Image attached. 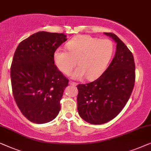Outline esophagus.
<instances>
[{
	"mask_svg": "<svg viewBox=\"0 0 151 151\" xmlns=\"http://www.w3.org/2000/svg\"><path fill=\"white\" fill-rule=\"evenodd\" d=\"M69 84L70 85H72V86H76V85H77V83H75V82H73V81H69Z\"/></svg>",
	"mask_w": 151,
	"mask_h": 151,
	"instance_id": "obj_1",
	"label": "esophagus"
}]
</instances>
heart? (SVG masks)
Returning a JSON list of instances; mask_svg holds the SVG:
<instances>
[{
	"instance_id": "1",
	"label": "heart",
	"mask_w": 151,
	"mask_h": 151,
	"mask_svg": "<svg viewBox=\"0 0 151 151\" xmlns=\"http://www.w3.org/2000/svg\"><path fill=\"white\" fill-rule=\"evenodd\" d=\"M66 48L67 50H55L54 63L65 75H69L77 63L78 67L71 75L76 79L86 76L87 79L92 80L99 76L107 68L114 52L113 43L109 40L87 35L73 38L67 43Z\"/></svg>"
}]
</instances>
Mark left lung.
<instances>
[{"label": "left lung", "mask_w": 151, "mask_h": 151, "mask_svg": "<svg viewBox=\"0 0 151 151\" xmlns=\"http://www.w3.org/2000/svg\"><path fill=\"white\" fill-rule=\"evenodd\" d=\"M104 33L116 43L115 56L99 78L77 86L78 114L93 124H104L116 117L129 101L135 83L132 52L115 34Z\"/></svg>", "instance_id": "left-lung-1"}]
</instances>
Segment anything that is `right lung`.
<instances>
[{
  "label": "right lung",
  "instance_id": "obj_1",
  "mask_svg": "<svg viewBox=\"0 0 151 151\" xmlns=\"http://www.w3.org/2000/svg\"><path fill=\"white\" fill-rule=\"evenodd\" d=\"M66 40L63 33L40 31L21 42L15 51L11 65L13 95L31 122H49L60 111L68 79L55 66L53 55Z\"/></svg>",
  "mask_w": 151,
  "mask_h": 151
}]
</instances>
